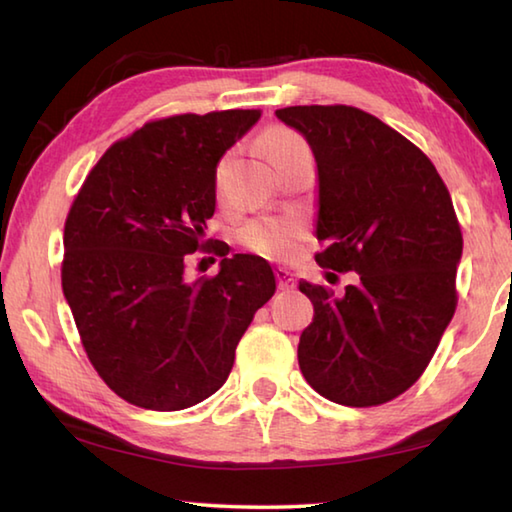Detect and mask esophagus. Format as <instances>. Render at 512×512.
Instances as JSON below:
<instances>
[{"mask_svg":"<svg viewBox=\"0 0 512 512\" xmlns=\"http://www.w3.org/2000/svg\"><path fill=\"white\" fill-rule=\"evenodd\" d=\"M275 277H277V288H280V291H293L297 286L293 273L286 271V268H275Z\"/></svg>","mask_w":512,"mask_h":512,"instance_id":"34e87169","label":"esophagus"}]
</instances>
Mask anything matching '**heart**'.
<instances>
[{
  "instance_id": "obj_1",
  "label": "heart",
  "mask_w": 512,
  "mask_h": 512,
  "mask_svg": "<svg viewBox=\"0 0 512 512\" xmlns=\"http://www.w3.org/2000/svg\"><path fill=\"white\" fill-rule=\"evenodd\" d=\"M262 145L275 167L309 154V145L304 143V138L286 127L268 129ZM239 237L241 244L257 255L268 259H288L300 248L304 226L302 221L293 217H264L246 224L241 228Z\"/></svg>"
}]
</instances>
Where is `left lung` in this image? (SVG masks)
<instances>
[{
    "instance_id": "8db88e82",
    "label": "left lung",
    "mask_w": 512,
    "mask_h": 512,
    "mask_svg": "<svg viewBox=\"0 0 512 512\" xmlns=\"http://www.w3.org/2000/svg\"><path fill=\"white\" fill-rule=\"evenodd\" d=\"M318 163L315 262L358 273L342 295L300 282L313 322L297 345L315 392L349 407L407 392L457 309L463 237L432 161L383 120L347 105L277 109Z\"/></svg>"
}]
</instances>
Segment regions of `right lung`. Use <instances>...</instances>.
Segmentation results:
<instances>
[{
	"label": "right lung",
	"mask_w": 512,
	"mask_h": 512,
	"mask_svg": "<svg viewBox=\"0 0 512 512\" xmlns=\"http://www.w3.org/2000/svg\"><path fill=\"white\" fill-rule=\"evenodd\" d=\"M262 111L228 109L145 123L102 154L64 224L62 291L82 347L111 392L176 412L226 383L235 349L275 293L271 264L221 259L185 280V255L206 248L217 163Z\"/></svg>",
	"instance_id": "add662e5"
}]
</instances>
